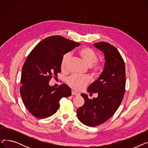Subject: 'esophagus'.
Segmentation results:
<instances>
[{
    "label": "esophagus",
    "instance_id": "1",
    "mask_svg": "<svg viewBox=\"0 0 148 148\" xmlns=\"http://www.w3.org/2000/svg\"><path fill=\"white\" fill-rule=\"evenodd\" d=\"M72 95H75V96H79V95H80V94L78 92H75V90H72Z\"/></svg>",
    "mask_w": 148,
    "mask_h": 148
}]
</instances>
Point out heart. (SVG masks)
Wrapping results in <instances>:
<instances>
[{
    "label": "heart",
    "mask_w": 148,
    "mask_h": 148,
    "mask_svg": "<svg viewBox=\"0 0 148 148\" xmlns=\"http://www.w3.org/2000/svg\"><path fill=\"white\" fill-rule=\"evenodd\" d=\"M78 54L85 63L90 66V69L93 74L98 75L102 71L101 64L96 62L97 55L94 50L89 47H83L79 51ZM69 57V53H66L62 57L60 63V68L62 70L66 68ZM89 82V78L86 75H73L67 79V83L69 86L76 90H80L84 88Z\"/></svg>",
    "instance_id": "b5f03b06"
}]
</instances>
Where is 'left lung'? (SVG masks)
I'll list each match as a JSON object with an SVG mask.
<instances>
[{
    "mask_svg": "<svg viewBox=\"0 0 148 148\" xmlns=\"http://www.w3.org/2000/svg\"><path fill=\"white\" fill-rule=\"evenodd\" d=\"M94 45L104 53L105 59L103 72L88 88L89 93H98V97L89 99L82 94L84 104L77 110L79 121L89 127L99 125L112 117L122 102L125 88V63L118 50L105 42Z\"/></svg>",
    "mask_w": 148,
    "mask_h": 148,
    "instance_id": "8db88e82",
    "label": "left lung"
}]
</instances>
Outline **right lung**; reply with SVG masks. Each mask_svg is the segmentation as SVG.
Here are the masks:
<instances>
[{
	"instance_id": "add662e5",
	"label": "right lung",
	"mask_w": 148,
	"mask_h": 148,
	"mask_svg": "<svg viewBox=\"0 0 148 148\" xmlns=\"http://www.w3.org/2000/svg\"><path fill=\"white\" fill-rule=\"evenodd\" d=\"M80 44L61 36H51L39 42L23 65L20 88L27 110L37 118H45L55 113L59 101L71 95L65 84L56 88L49 85L52 75L60 73V63L65 54Z\"/></svg>"
}]
</instances>
